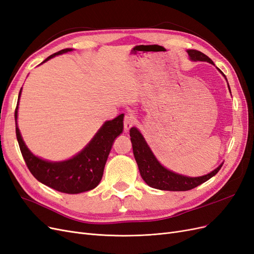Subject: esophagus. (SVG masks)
<instances>
[{"instance_id":"esophagus-1","label":"esophagus","mask_w":254,"mask_h":254,"mask_svg":"<svg viewBox=\"0 0 254 254\" xmlns=\"http://www.w3.org/2000/svg\"><path fill=\"white\" fill-rule=\"evenodd\" d=\"M135 123V119L132 114H126L125 118H124V129L126 130V131H128V130L131 128Z\"/></svg>"}]
</instances>
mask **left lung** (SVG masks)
<instances>
[{"label": "left lung", "instance_id": "left-lung-1", "mask_svg": "<svg viewBox=\"0 0 254 254\" xmlns=\"http://www.w3.org/2000/svg\"><path fill=\"white\" fill-rule=\"evenodd\" d=\"M189 56L190 60L194 61H206L214 64L211 58L204 55L203 53L197 50H189ZM219 70V68H218ZM219 72L224 75L220 70ZM225 76V75H224ZM226 78V76H225ZM227 79V78H226ZM230 90V87H229ZM130 140L132 143V149L134 159L139 166V171L143 180L153 189L162 190H189L200 186L203 182L207 181L213 176L216 175L221 168L220 164L217 168H215L210 174L201 177H187L183 175L176 174L170 170H167L163 165H161L159 161L153 156L149 146L145 142L143 135L135 127L130 129Z\"/></svg>", "mask_w": 254, "mask_h": 254}]
</instances>
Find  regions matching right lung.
Returning a JSON list of instances; mask_svg holds the SVG:
<instances>
[{
    "label": "right lung",
    "mask_w": 254,
    "mask_h": 254,
    "mask_svg": "<svg viewBox=\"0 0 254 254\" xmlns=\"http://www.w3.org/2000/svg\"><path fill=\"white\" fill-rule=\"evenodd\" d=\"M73 51L72 49L61 50L49 56L45 61L60 54ZM42 63V64H43ZM19 92L18 104L14 111L16 120V134L20 146V150L28 167L29 172L35 178L61 193L79 194L82 191L93 190L101 182L104 174L105 164L108 159L109 152L115 137L123 132V120L124 114H120L112 121H107L98 130L93 139L79 153L73 158L61 161V162H50L33 155L23 141L18 128V106L21 96Z\"/></svg>",
    "instance_id": "obj_1"
}]
</instances>
